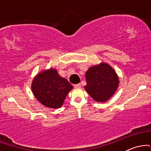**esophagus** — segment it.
<instances>
[{"label":"esophagus","mask_w":151,"mask_h":151,"mask_svg":"<svg viewBox=\"0 0 151 151\" xmlns=\"http://www.w3.org/2000/svg\"><path fill=\"white\" fill-rule=\"evenodd\" d=\"M74 88H80L81 87V84H74Z\"/></svg>","instance_id":"esophagus-1"}]
</instances>
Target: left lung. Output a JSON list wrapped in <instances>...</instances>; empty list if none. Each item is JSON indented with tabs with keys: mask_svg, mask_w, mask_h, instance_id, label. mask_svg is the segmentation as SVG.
<instances>
[{
	"mask_svg": "<svg viewBox=\"0 0 151 151\" xmlns=\"http://www.w3.org/2000/svg\"><path fill=\"white\" fill-rule=\"evenodd\" d=\"M84 89L96 101L104 102L114 94L119 86V77L106 63L90 67L86 72Z\"/></svg>",
	"mask_w": 151,
	"mask_h": 151,
	"instance_id": "1",
	"label": "left lung"
}]
</instances>
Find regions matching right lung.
I'll return each instance as SVG.
<instances>
[{
	"mask_svg": "<svg viewBox=\"0 0 151 151\" xmlns=\"http://www.w3.org/2000/svg\"><path fill=\"white\" fill-rule=\"evenodd\" d=\"M32 91L35 98L45 106L60 108L72 86L54 69L37 74L32 82Z\"/></svg>",
	"mask_w": 151,
	"mask_h": 151,
	"instance_id": "obj_1",
	"label": "right lung"
}]
</instances>
